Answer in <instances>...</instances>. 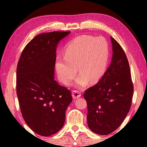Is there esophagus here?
<instances>
[{
  "label": "esophagus",
  "instance_id": "34e87169",
  "mask_svg": "<svg viewBox=\"0 0 147 147\" xmlns=\"http://www.w3.org/2000/svg\"><path fill=\"white\" fill-rule=\"evenodd\" d=\"M72 97H73L74 99H77V98H80L81 96V94H80V92H78V90H73L72 91Z\"/></svg>",
  "mask_w": 147,
  "mask_h": 147
}]
</instances>
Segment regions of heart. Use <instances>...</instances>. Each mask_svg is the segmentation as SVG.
Returning <instances> with one entry per match:
<instances>
[{"label": "heart", "instance_id": "b5f03b06", "mask_svg": "<svg viewBox=\"0 0 147 147\" xmlns=\"http://www.w3.org/2000/svg\"><path fill=\"white\" fill-rule=\"evenodd\" d=\"M64 56L56 57L55 67L59 81L69 85L77 74L76 86L84 87L88 82L99 81L105 74L109 58V48L102 37L78 36L65 45Z\"/></svg>", "mask_w": 147, "mask_h": 147}]
</instances>
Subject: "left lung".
Listing matches in <instances>:
<instances>
[{
    "mask_svg": "<svg viewBox=\"0 0 147 147\" xmlns=\"http://www.w3.org/2000/svg\"><path fill=\"white\" fill-rule=\"evenodd\" d=\"M112 57L101 80L86 90L88 127L94 133L107 135L119 127L129 112L133 85L128 61L120 44L110 37Z\"/></svg>",
    "mask_w": 147,
    "mask_h": 147,
    "instance_id": "8db88e82",
    "label": "left lung"
}]
</instances>
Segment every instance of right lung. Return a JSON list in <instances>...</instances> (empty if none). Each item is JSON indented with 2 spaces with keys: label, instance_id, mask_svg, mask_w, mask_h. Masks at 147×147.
Instances as JSON below:
<instances>
[{
  "label": "right lung",
  "instance_id": "right-lung-1",
  "mask_svg": "<svg viewBox=\"0 0 147 147\" xmlns=\"http://www.w3.org/2000/svg\"><path fill=\"white\" fill-rule=\"evenodd\" d=\"M70 31L40 34L26 45L17 68V94L22 116L35 133L49 136L59 131L71 92L54 79L56 49Z\"/></svg>",
  "mask_w": 147,
  "mask_h": 147
}]
</instances>
